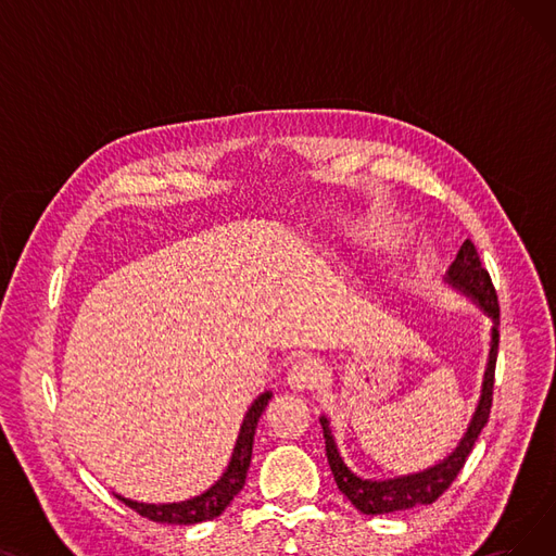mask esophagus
<instances>
[{"label":"esophagus","mask_w":556,"mask_h":556,"mask_svg":"<svg viewBox=\"0 0 556 556\" xmlns=\"http://www.w3.org/2000/svg\"><path fill=\"white\" fill-rule=\"evenodd\" d=\"M319 381H323V367L311 358H304L290 367L286 386L293 392H308V390H315Z\"/></svg>","instance_id":"1"}]
</instances>
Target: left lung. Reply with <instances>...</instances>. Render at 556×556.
Listing matches in <instances>:
<instances>
[{
	"label": "left lung",
	"instance_id": "1",
	"mask_svg": "<svg viewBox=\"0 0 556 556\" xmlns=\"http://www.w3.org/2000/svg\"><path fill=\"white\" fill-rule=\"evenodd\" d=\"M444 281L448 288L455 290V293L473 302L491 319V342H489V356H486V365H484L480 396L476 403V410L471 415V421H469V426H466L457 446L444 459L428 466V469H424V471L396 476V478H388V480L363 478L344 464V459L338 451V444H336L329 417L327 415L319 417V424H323V430H325L327 457H329V466H331V473L336 478V484L344 498L363 514H371V516L392 514V511L413 509L417 505L434 503L457 478L466 457H469V453L473 451V444L478 442V434L482 432V428L489 421L495 358H498V340H501V306H498V295H495L491 277L482 268L480 256L471 241L462 243L455 261L446 270Z\"/></svg>",
	"mask_w": 556,
	"mask_h": 556
}]
</instances>
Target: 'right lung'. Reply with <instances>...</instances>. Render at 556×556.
<instances>
[{
	"label": "right lung",
	"instance_id": "obj_1",
	"mask_svg": "<svg viewBox=\"0 0 556 556\" xmlns=\"http://www.w3.org/2000/svg\"><path fill=\"white\" fill-rule=\"evenodd\" d=\"M273 399V392H263L254 399V403L248 407V413L243 417L237 444H233L231 457L225 473L207 489L202 491L200 495H193L189 501H180V503H139V501H130L122 493H114L124 505H128L130 509H135L139 516L155 520V522H168V525H195V522H204L212 520L216 516H220L227 505L237 498V493L243 489L245 478H248V469L252 462V446H254V434H256V426L261 415L266 413V407Z\"/></svg>",
	"mask_w": 556,
	"mask_h": 556
}]
</instances>
